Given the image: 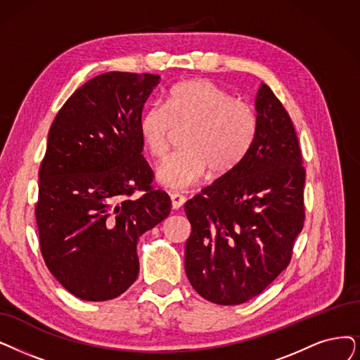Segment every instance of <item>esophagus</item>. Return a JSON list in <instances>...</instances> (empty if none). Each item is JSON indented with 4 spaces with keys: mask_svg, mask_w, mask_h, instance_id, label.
<instances>
[{
    "mask_svg": "<svg viewBox=\"0 0 360 360\" xmlns=\"http://www.w3.org/2000/svg\"><path fill=\"white\" fill-rule=\"evenodd\" d=\"M169 196H171V205H172V208H174V210H179V208H181L184 205L186 198L183 195H180V193H171Z\"/></svg>",
    "mask_w": 360,
    "mask_h": 360,
    "instance_id": "1",
    "label": "esophagus"
}]
</instances>
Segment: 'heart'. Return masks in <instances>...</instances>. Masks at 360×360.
Masks as SVG:
<instances>
[{
	"label": "heart",
	"mask_w": 360,
	"mask_h": 360,
	"mask_svg": "<svg viewBox=\"0 0 360 360\" xmlns=\"http://www.w3.org/2000/svg\"><path fill=\"white\" fill-rule=\"evenodd\" d=\"M140 134L149 153L161 160L176 128H186L183 149L169 155L156 179L168 189H186L204 177L232 171L248 153L258 120L252 105L208 79H188L169 90L167 105L153 103L140 117Z\"/></svg>",
	"instance_id": "1"
}]
</instances>
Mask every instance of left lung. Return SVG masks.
<instances>
[{"instance_id": "1", "label": "left lung", "mask_w": 360, "mask_h": 360, "mask_svg": "<svg viewBox=\"0 0 360 360\" xmlns=\"http://www.w3.org/2000/svg\"><path fill=\"white\" fill-rule=\"evenodd\" d=\"M257 134L245 158L184 204L192 224L184 269L195 291L235 306L290 264L304 226L306 169L288 112L262 84Z\"/></svg>"}]
</instances>
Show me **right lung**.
<instances>
[{
  "label": "right lung",
  "mask_w": 360,
  "mask_h": 360,
  "mask_svg": "<svg viewBox=\"0 0 360 360\" xmlns=\"http://www.w3.org/2000/svg\"><path fill=\"white\" fill-rule=\"evenodd\" d=\"M161 77L108 72L72 94L50 127L35 217L42 258L85 301L125 292L139 275L137 240L168 217L152 186L140 117ZM143 192L133 198L137 191Z\"/></svg>",
  "instance_id": "1"
}]
</instances>
